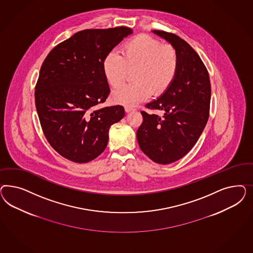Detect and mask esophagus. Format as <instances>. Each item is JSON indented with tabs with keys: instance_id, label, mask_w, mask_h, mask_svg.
Here are the masks:
<instances>
[{
	"instance_id": "esophagus-1",
	"label": "esophagus",
	"mask_w": 253,
	"mask_h": 253,
	"mask_svg": "<svg viewBox=\"0 0 253 253\" xmlns=\"http://www.w3.org/2000/svg\"><path fill=\"white\" fill-rule=\"evenodd\" d=\"M124 109H125V112H127V113H129L130 111H133V110H135L133 107H124Z\"/></svg>"
}]
</instances>
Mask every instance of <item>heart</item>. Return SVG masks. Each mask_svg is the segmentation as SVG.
<instances>
[{
  "label": "heart",
  "instance_id": "b5f03b06",
  "mask_svg": "<svg viewBox=\"0 0 253 253\" xmlns=\"http://www.w3.org/2000/svg\"><path fill=\"white\" fill-rule=\"evenodd\" d=\"M121 54L108 53L102 64L105 78L113 88L123 84L129 70L135 69L134 83L123 85L112 93V99L118 104L130 107L151 93L161 95L176 76L179 65L176 49L148 35L127 40L121 48Z\"/></svg>",
  "mask_w": 253,
  "mask_h": 253
}]
</instances>
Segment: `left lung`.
<instances>
[{"instance_id":"obj_1","label":"left lung","mask_w":253,"mask_h":253,"mask_svg":"<svg viewBox=\"0 0 253 253\" xmlns=\"http://www.w3.org/2000/svg\"><path fill=\"white\" fill-rule=\"evenodd\" d=\"M176 49V76L160 98L146 104L164 115L142 111L136 136L141 150L152 161L169 164L182 159L198 142L210 115L211 82L199 54L173 33L153 31Z\"/></svg>"}]
</instances>
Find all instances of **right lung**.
Instances as JSON below:
<instances>
[{
    "mask_svg": "<svg viewBox=\"0 0 253 253\" xmlns=\"http://www.w3.org/2000/svg\"><path fill=\"white\" fill-rule=\"evenodd\" d=\"M131 33L127 27L79 31L55 46L42 63L36 109L47 141L65 159L86 163L97 158L107 147L110 126L124 117L123 106H96L110 92L103 60Z\"/></svg>",
    "mask_w": 253,
    "mask_h": 253,
    "instance_id": "right-lung-1",
    "label": "right lung"
}]
</instances>
